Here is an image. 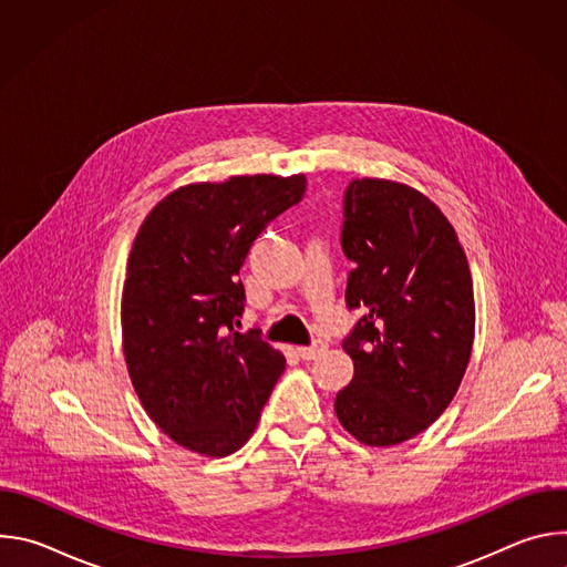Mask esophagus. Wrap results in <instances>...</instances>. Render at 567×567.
Here are the masks:
<instances>
[{
    "label": "esophagus",
    "mask_w": 567,
    "mask_h": 567,
    "mask_svg": "<svg viewBox=\"0 0 567 567\" xmlns=\"http://www.w3.org/2000/svg\"><path fill=\"white\" fill-rule=\"evenodd\" d=\"M326 341H313L311 346H300V348H296V354L300 357V359H305V361H311V359H316V357H320L322 352H326Z\"/></svg>",
    "instance_id": "1"
}]
</instances>
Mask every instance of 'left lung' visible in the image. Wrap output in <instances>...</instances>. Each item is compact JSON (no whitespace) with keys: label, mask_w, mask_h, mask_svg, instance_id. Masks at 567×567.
Here are the masks:
<instances>
[{"label":"left lung","mask_w":567,"mask_h":567,"mask_svg":"<svg viewBox=\"0 0 567 567\" xmlns=\"http://www.w3.org/2000/svg\"><path fill=\"white\" fill-rule=\"evenodd\" d=\"M343 210L341 245L354 262L346 298L365 316L343 341L354 377L334 411L354 440L385 449L453 401L475 334L473 280L455 228L417 188L354 179Z\"/></svg>","instance_id":"8db88e82"}]
</instances>
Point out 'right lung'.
Here are the masks:
<instances>
[{"instance_id":"right-lung-1","label":"right lung","mask_w":567,"mask_h":567,"mask_svg":"<svg viewBox=\"0 0 567 567\" xmlns=\"http://www.w3.org/2000/svg\"><path fill=\"white\" fill-rule=\"evenodd\" d=\"M305 177L179 186L143 219L121 296L123 354L150 420L179 446L226 457L254 435L285 357L233 322L251 241L300 202Z\"/></svg>"}]
</instances>
